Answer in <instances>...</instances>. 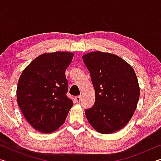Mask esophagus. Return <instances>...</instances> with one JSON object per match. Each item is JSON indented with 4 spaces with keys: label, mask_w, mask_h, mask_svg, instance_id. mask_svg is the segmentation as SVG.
<instances>
[{
    "label": "esophagus",
    "mask_w": 161,
    "mask_h": 161,
    "mask_svg": "<svg viewBox=\"0 0 161 161\" xmlns=\"http://www.w3.org/2000/svg\"><path fill=\"white\" fill-rule=\"evenodd\" d=\"M81 100V96H77L75 97V102L77 103H80Z\"/></svg>",
    "instance_id": "esophagus-1"
}]
</instances>
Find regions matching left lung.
Segmentation results:
<instances>
[{"label": "left lung", "instance_id": "left-lung-1", "mask_svg": "<svg viewBox=\"0 0 161 161\" xmlns=\"http://www.w3.org/2000/svg\"><path fill=\"white\" fill-rule=\"evenodd\" d=\"M95 90L93 107L86 109L89 123L103 134L121 129L137 107L140 87L132 67L119 56L100 51L82 56Z\"/></svg>", "mask_w": 161, "mask_h": 161}]
</instances>
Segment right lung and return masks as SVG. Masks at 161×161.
<instances>
[{
    "label": "right lung",
    "mask_w": 161,
    "mask_h": 161,
    "mask_svg": "<svg viewBox=\"0 0 161 161\" xmlns=\"http://www.w3.org/2000/svg\"><path fill=\"white\" fill-rule=\"evenodd\" d=\"M74 54L54 52L40 54L33 59L19 78L18 104L27 121L43 133L55 131L73 106L68 91L65 70Z\"/></svg>",
    "instance_id": "right-lung-1"
}]
</instances>
